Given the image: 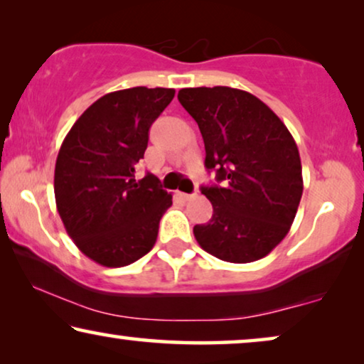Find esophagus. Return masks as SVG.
Wrapping results in <instances>:
<instances>
[{"instance_id":"esophagus-1","label":"esophagus","mask_w":364,"mask_h":364,"mask_svg":"<svg viewBox=\"0 0 364 364\" xmlns=\"http://www.w3.org/2000/svg\"><path fill=\"white\" fill-rule=\"evenodd\" d=\"M180 196L184 199V201H189V199H193L194 196H196V193H193V194H188V193H180Z\"/></svg>"}]
</instances>
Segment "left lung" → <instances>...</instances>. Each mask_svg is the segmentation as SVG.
<instances>
[{
    "mask_svg": "<svg viewBox=\"0 0 364 364\" xmlns=\"http://www.w3.org/2000/svg\"><path fill=\"white\" fill-rule=\"evenodd\" d=\"M178 100L201 132L204 165L223 183L201 188L213 218L194 226L198 244L232 264L265 257L290 231L304 193L294 136L245 90L193 87L178 92Z\"/></svg>",
    "mask_w": 364,
    "mask_h": 364,
    "instance_id": "left-lung-1",
    "label": "left lung"
}]
</instances>
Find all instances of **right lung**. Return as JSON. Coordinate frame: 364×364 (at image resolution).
<instances>
[{"mask_svg": "<svg viewBox=\"0 0 364 364\" xmlns=\"http://www.w3.org/2000/svg\"><path fill=\"white\" fill-rule=\"evenodd\" d=\"M175 89L132 87L95 100L60 145L54 171L55 206L82 254L124 267L150 252L160 219L173 204L160 180H136L148 130Z\"/></svg>", "mask_w": 364, "mask_h": 364, "instance_id": "1", "label": "right lung"}]
</instances>
